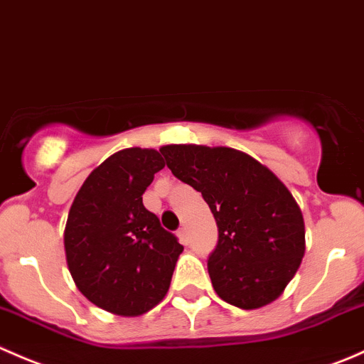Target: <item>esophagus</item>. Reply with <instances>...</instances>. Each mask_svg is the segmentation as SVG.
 I'll return each instance as SVG.
<instances>
[{
    "instance_id": "obj_1",
    "label": "esophagus",
    "mask_w": 364,
    "mask_h": 364,
    "mask_svg": "<svg viewBox=\"0 0 364 364\" xmlns=\"http://www.w3.org/2000/svg\"><path fill=\"white\" fill-rule=\"evenodd\" d=\"M177 235H178V239L182 240V242H187V240H189V237H187V230H186V226H182V228H178Z\"/></svg>"
}]
</instances>
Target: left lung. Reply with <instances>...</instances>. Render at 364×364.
I'll return each instance as SVG.
<instances>
[{
	"instance_id": "left-lung-1",
	"label": "left lung",
	"mask_w": 364,
	"mask_h": 364,
	"mask_svg": "<svg viewBox=\"0 0 364 364\" xmlns=\"http://www.w3.org/2000/svg\"><path fill=\"white\" fill-rule=\"evenodd\" d=\"M161 154L214 214L218 244L207 267L218 296L242 309L278 299L304 257L303 214L290 191L239 150L166 145Z\"/></svg>"
}]
</instances>
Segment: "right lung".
I'll list each match as a JSON object with an SVG mask.
<instances>
[{"mask_svg":"<svg viewBox=\"0 0 364 364\" xmlns=\"http://www.w3.org/2000/svg\"><path fill=\"white\" fill-rule=\"evenodd\" d=\"M163 168L157 150H120L88 175L68 212V271L79 292L106 311L143 315L170 289L183 246L143 205Z\"/></svg>","mask_w":364,"mask_h":364,"instance_id":"right-lung-1","label":"right lung"}]
</instances>
